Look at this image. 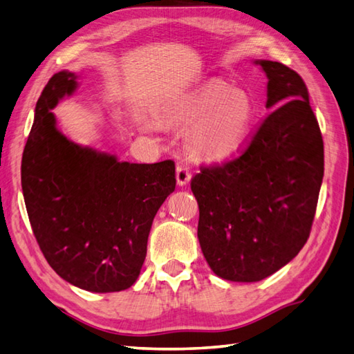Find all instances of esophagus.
<instances>
[{"mask_svg": "<svg viewBox=\"0 0 354 354\" xmlns=\"http://www.w3.org/2000/svg\"><path fill=\"white\" fill-rule=\"evenodd\" d=\"M189 179H192V171H189V167L187 165H183V162H179L176 166V180H178V185L184 187L189 183Z\"/></svg>", "mask_w": 354, "mask_h": 354, "instance_id": "obj_1", "label": "esophagus"}]
</instances>
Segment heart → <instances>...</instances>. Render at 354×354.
<instances>
[{
  "label": "heart",
  "mask_w": 354,
  "mask_h": 354,
  "mask_svg": "<svg viewBox=\"0 0 354 354\" xmlns=\"http://www.w3.org/2000/svg\"><path fill=\"white\" fill-rule=\"evenodd\" d=\"M254 102L248 93L209 80L169 106V115L192 121L188 140L207 160H224L242 145L254 120Z\"/></svg>",
  "instance_id": "heart-1"
}]
</instances>
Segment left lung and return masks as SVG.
<instances>
[{"label": "left lung", "instance_id": "8db88e82", "mask_svg": "<svg viewBox=\"0 0 354 354\" xmlns=\"http://www.w3.org/2000/svg\"><path fill=\"white\" fill-rule=\"evenodd\" d=\"M268 76L273 109L248 147L192 179L197 238L215 275L256 283L286 266L310 238L324 152L306 85L277 61H256Z\"/></svg>", "mask_w": 354, "mask_h": 354}]
</instances>
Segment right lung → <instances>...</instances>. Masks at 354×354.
Segmentation results:
<instances>
[{
	"mask_svg": "<svg viewBox=\"0 0 354 354\" xmlns=\"http://www.w3.org/2000/svg\"><path fill=\"white\" fill-rule=\"evenodd\" d=\"M76 86L75 73L59 71L35 104L21 166L25 206L62 279L88 292H121L138 279L153 216L175 192V162L118 161L67 139L52 109Z\"/></svg>",
	"mask_w": 354,
	"mask_h": 354,
	"instance_id": "right-lung-1",
	"label": "right lung"
}]
</instances>
